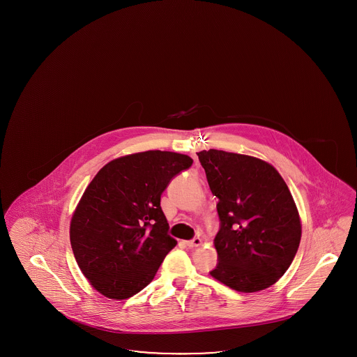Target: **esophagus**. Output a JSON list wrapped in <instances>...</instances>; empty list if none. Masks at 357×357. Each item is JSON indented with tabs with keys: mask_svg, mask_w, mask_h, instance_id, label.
I'll return each instance as SVG.
<instances>
[{
	"mask_svg": "<svg viewBox=\"0 0 357 357\" xmlns=\"http://www.w3.org/2000/svg\"><path fill=\"white\" fill-rule=\"evenodd\" d=\"M186 245L188 248H198V246H201L202 245V239L199 237L194 238V239H191V241H186Z\"/></svg>",
	"mask_w": 357,
	"mask_h": 357,
	"instance_id": "esophagus-1",
	"label": "esophagus"
}]
</instances>
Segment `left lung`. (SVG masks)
Listing matches in <instances>:
<instances>
[{
	"label": "left lung",
	"instance_id": "left-lung-1",
	"mask_svg": "<svg viewBox=\"0 0 357 357\" xmlns=\"http://www.w3.org/2000/svg\"><path fill=\"white\" fill-rule=\"evenodd\" d=\"M218 198V264L210 274L229 288L253 293L287 272L298 250L301 221L288 186L272 165L255 156L197 153Z\"/></svg>",
	"mask_w": 357,
	"mask_h": 357
}]
</instances>
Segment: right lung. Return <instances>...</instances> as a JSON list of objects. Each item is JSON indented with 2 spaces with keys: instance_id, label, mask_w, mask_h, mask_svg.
Segmentation results:
<instances>
[{
  "instance_id": "1",
  "label": "right lung",
  "mask_w": 357,
  "mask_h": 357,
  "mask_svg": "<svg viewBox=\"0 0 357 357\" xmlns=\"http://www.w3.org/2000/svg\"><path fill=\"white\" fill-rule=\"evenodd\" d=\"M192 159L170 151L131 153L107 163L70 220V246L91 285L126 300L153 281L176 241L160 207L171 179Z\"/></svg>"
}]
</instances>
